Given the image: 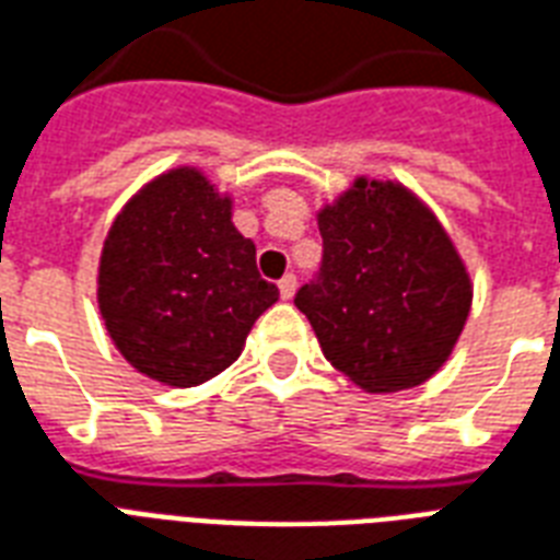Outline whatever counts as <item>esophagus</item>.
<instances>
[{"mask_svg": "<svg viewBox=\"0 0 560 560\" xmlns=\"http://www.w3.org/2000/svg\"><path fill=\"white\" fill-rule=\"evenodd\" d=\"M279 293L281 299H293V293H296V276H284L279 281Z\"/></svg>", "mask_w": 560, "mask_h": 560, "instance_id": "1", "label": "esophagus"}]
</instances>
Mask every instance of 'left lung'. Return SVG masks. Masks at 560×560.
<instances>
[{
    "label": "left lung",
    "instance_id": "8db88e82",
    "mask_svg": "<svg viewBox=\"0 0 560 560\" xmlns=\"http://www.w3.org/2000/svg\"><path fill=\"white\" fill-rule=\"evenodd\" d=\"M323 272L296 293L323 355L364 394L420 387L450 361L472 281L411 187L358 176L317 211Z\"/></svg>",
    "mask_w": 560,
    "mask_h": 560
}]
</instances>
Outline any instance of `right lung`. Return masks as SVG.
<instances>
[{"instance_id": "add662e5", "label": "right lung", "mask_w": 560, "mask_h": 560, "mask_svg": "<svg viewBox=\"0 0 560 560\" xmlns=\"http://www.w3.org/2000/svg\"><path fill=\"white\" fill-rule=\"evenodd\" d=\"M232 211V194L182 164L149 178L110 223L96 302L119 355L152 382L196 387L220 375L279 299Z\"/></svg>"}]
</instances>
